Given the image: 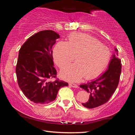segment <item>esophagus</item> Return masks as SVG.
I'll use <instances>...</instances> for the list:
<instances>
[{"label": "esophagus", "instance_id": "obj_1", "mask_svg": "<svg viewBox=\"0 0 135 135\" xmlns=\"http://www.w3.org/2000/svg\"><path fill=\"white\" fill-rule=\"evenodd\" d=\"M69 85H70V86L73 87V88H78V85H77V84H75V83H69Z\"/></svg>", "mask_w": 135, "mask_h": 135}]
</instances>
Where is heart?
<instances>
[{
    "label": "heart",
    "mask_w": 135,
    "mask_h": 135,
    "mask_svg": "<svg viewBox=\"0 0 135 135\" xmlns=\"http://www.w3.org/2000/svg\"><path fill=\"white\" fill-rule=\"evenodd\" d=\"M76 63L61 71V76L68 81H77L84 77L86 80L95 79L101 74L108 65L111 52L99 40L84 33H73L68 42L59 41L54 49L55 62L64 68L74 60Z\"/></svg>",
    "instance_id": "heart-1"
}]
</instances>
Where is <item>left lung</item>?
I'll return each mask as SVG.
<instances>
[{
    "label": "left lung",
    "mask_w": 135,
    "mask_h": 135,
    "mask_svg": "<svg viewBox=\"0 0 135 135\" xmlns=\"http://www.w3.org/2000/svg\"><path fill=\"white\" fill-rule=\"evenodd\" d=\"M115 50L118 55V50ZM121 72V59L114 55L108 70L102 76L95 80L80 86L89 94L88 101L82 105L88 108H93L108 102L117 88Z\"/></svg>",
    "instance_id": "1"
}]
</instances>
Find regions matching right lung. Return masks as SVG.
Returning <instances> with one entry per match:
<instances>
[{
    "mask_svg": "<svg viewBox=\"0 0 135 135\" xmlns=\"http://www.w3.org/2000/svg\"><path fill=\"white\" fill-rule=\"evenodd\" d=\"M59 35L53 30L38 32L27 39L19 51L16 74L19 87L34 103L47 104L56 99L59 89L68 83L56 78L52 46ZM55 78L51 81L50 80Z\"/></svg>",
    "mask_w": 135,
    "mask_h": 135,
    "instance_id": "obj_1",
    "label": "right lung"
}]
</instances>
